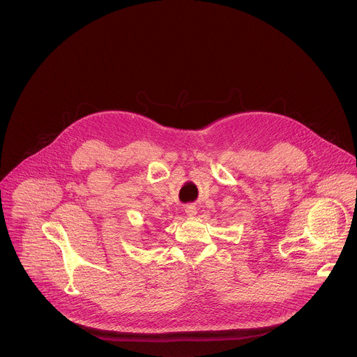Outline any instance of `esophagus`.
<instances>
[{"label": "esophagus", "mask_w": 357, "mask_h": 357, "mask_svg": "<svg viewBox=\"0 0 357 357\" xmlns=\"http://www.w3.org/2000/svg\"><path fill=\"white\" fill-rule=\"evenodd\" d=\"M184 211H185V214H188V215H195V214L197 213V210H196V207H195L193 204L184 206Z\"/></svg>", "instance_id": "34e87169"}]
</instances>
